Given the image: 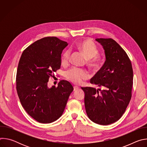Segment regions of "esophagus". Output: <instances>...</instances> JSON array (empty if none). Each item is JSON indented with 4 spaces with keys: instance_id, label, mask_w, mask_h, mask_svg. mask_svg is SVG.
Segmentation results:
<instances>
[{
    "instance_id": "esophagus-1",
    "label": "esophagus",
    "mask_w": 147,
    "mask_h": 147,
    "mask_svg": "<svg viewBox=\"0 0 147 147\" xmlns=\"http://www.w3.org/2000/svg\"><path fill=\"white\" fill-rule=\"evenodd\" d=\"M74 91H77V90H78V89H79V87H77V86H74Z\"/></svg>"
}]
</instances>
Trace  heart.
I'll return each instance as SVG.
<instances>
[{
	"label": "heart",
	"instance_id": "b5f03b06",
	"mask_svg": "<svg viewBox=\"0 0 147 147\" xmlns=\"http://www.w3.org/2000/svg\"><path fill=\"white\" fill-rule=\"evenodd\" d=\"M77 48L82 53L84 57L88 60V64L92 68H97L99 65V59L97 56L98 49L95 44L89 39L80 42L77 45ZM70 52L69 50L65 51L61 57L62 65H66L69 60ZM89 74L86 70L73 67L66 73V78L74 84H79L83 80L87 79Z\"/></svg>",
	"mask_w": 147,
	"mask_h": 147
}]
</instances>
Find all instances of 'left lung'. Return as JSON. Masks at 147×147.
Instances as JSON below:
<instances>
[{
	"label": "left lung",
	"mask_w": 147,
	"mask_h": 147,
	"mask_svg": "<svg viewBox=\"0 0 147 147\" xmlns=\"http://www.w3.org/2000/svg\"><path fill=\"white\" fill-rule=\"evenodd\" d=\"M95 40L102 46L106 60L90 82L104 89H81L85 94V108L90 119L98 124L108 125L122 116L130 101L133 71L127 53L115 40Z\"/></svg>",
	"instance_id": "1"
}]
</instances>
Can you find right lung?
<instances>
[{
  "instance_id": "add662e5",
  "label": "right lung",
  "mask_w": 147,
  "mask_h": 147,
  "mask_svg": "<svg viewBox=\"0 0 147 147\" xmlns=\"http://www.w3.org/2000/svg\"><path fill=\"white\" fill-rule=\"evenodd\" d=\"M67 45L56 37H45L27 47L21 56L16 76L17 94L25 111L39 123L57 120L73 91L66 80L60 81L57 87L48 86L49 77L60 67L61 54Z\"/></svg>"
}]
</instances>
